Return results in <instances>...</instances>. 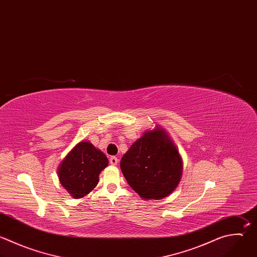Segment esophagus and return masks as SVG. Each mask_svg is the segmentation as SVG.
Returning <instances> with one entry per match:
<instances>
[{
	"mask_svg": "<svg viewBox=\"0 0 257 257\" xmlns=\"http://www.w3.org/2000/svg\"><path fill=\"white\" fill-rule=\"evenodd\" d=\"M118 162H119L118 157H116V156H112V157L110 158V163H111L112 165H117V164H118Z\"/></svg>",
	"mask_w": 257,
	"mask_h": 257,
	"instance_id": "1",
	"label": "esophagus"
}]
</instances>
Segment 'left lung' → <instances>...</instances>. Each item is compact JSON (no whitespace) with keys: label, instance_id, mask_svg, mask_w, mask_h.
I'll return each instance as SVG.
<instances>
[{"label":"left lung","instance_id":"obj_1","mask_svg":"<svg viewBox=\"0 0 257 257\" xmlns=\"http://www.w3.org/2000/svg\"><path fill=\"white\" fill-rule=\"evenodd\" d=\"M120 167L129 186L144 200L172 194L183 176V159L168 133L156 125L123 155Z\"/></svg>","mask_w":257,"mask_h":257}]
</instances>
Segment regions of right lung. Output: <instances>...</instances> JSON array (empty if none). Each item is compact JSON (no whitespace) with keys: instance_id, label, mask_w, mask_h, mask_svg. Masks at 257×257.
I'll list each match as a JSON object with an SVG mask.
<instances>
[{"instance_id":"right-lung-1","label":"right lung","mask_w":257,"mask_h":257,"mask_svg":"<svg viewBox=\"0 0 257 257\" xmlns=\"http://www.w3.org/2000/svg\"><path fill=\"white\" fill-rule=\"evenodd\" d=\"M109 164L107 156L90 141L78 142L57 168L61 186L73 199L90 194L99 183V176Z\"/></svg>"}]
</instances>
